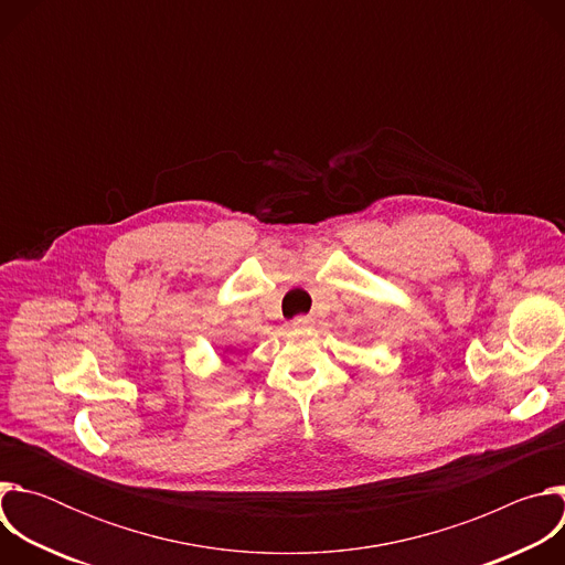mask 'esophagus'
<instances>
[{"instance_id": "1", "label": "esophagus", "mask_w": 565, "mask_h": 565, "mask_svg": "<svg viewBox=\"0 0 565 565\" xmlns=\"http://www.w3.org/2000/svg\"><path fill=\"white\" fill-rule=\"evenodd\" d=\"M312 317L310 315H299V317H295L292 321H290V324L295 327V329H310L312 327Z\"/></svg>"}]
</instances>
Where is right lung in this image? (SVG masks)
<instances>
[{
    "label": "right lung",
    "instance_id": "1",
    "mask_svg": "<svg viewBox=\"0 0 565 565\" xmlns=\"http://www.w3.org/2000/svg\"><path fill=\"white\" fill-rule=\"evenodd\" d=\"M225 351H230V349H225Z\"/></svg>",
    "mask_w": 565,
    "mask_h": 565
}]
</instances>
